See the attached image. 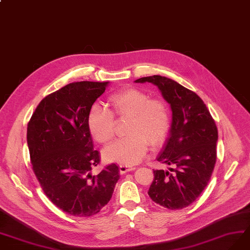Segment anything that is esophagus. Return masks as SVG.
<instances>
[{
	"label": "esophagus",
	"instance_id": "esophagus-1",
	"mask_svg": "<svg viewBox=\"0 0 250 250\" xmlns=\"http://www.w3.org/2000/svg\"><path fill=\"white\" fill-rule=\"evenodd\" d=\"M132 170H134V168H132V167H127V166H125V165L119 166V173L120 174H125Z\"/></svg>",
	"mask_w": 250,
	"mask_h": 250
}]
</instances>
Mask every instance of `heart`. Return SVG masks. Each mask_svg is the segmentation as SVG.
Wrapping results in <instances>:
<instances>
[{
	"instance_id": "obj_1",
	"label": "heart",
	"mask_w": 250,
	"mask_h": 250,
	"mask_svg": "<svg viewBox=\"0 0 250 250\" xmlns=\"http://www.w3.org/2000/svg\"><path fill=\"white\" fill-rule=\"evenodd\" d=\"M109 110L94 106L87 117V126L96 141L106 144L115 136V120L128 118L126 134L130 135L106 147L104 158L125 166L140 163L148 145L159 147L168 138L172 125L169 104L163 99H150L145 91L135 87L120 89L108 98Z\"/></svg>"
}]
</instances>
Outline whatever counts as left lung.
<instances>
[{
    "instance_id": "obj_1",
    "label": "left lung",
    "mask_w": 250,
    "mask_h": 250,
    "mask_svg": "<svg viewBox=\"0 0 250 250\" xmlns=\"http://www.w3.org/2000/svg\"><path fill=\"white\" fill-rule=\"evenodd\" d=\"M135 82L158 86L172 110L170 133L156 160L174 168L153 170L148 195L165 208H186L205 189L214 169L218 139L214 119L196 92L176 81L153 75Z\"/></svg>"
}]
</instances>
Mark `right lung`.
I'll return each mask as SVG.
<instances>
[{"instance_id": "1", "label": "right lung", "mask_w": 250, "mask_h": 250, "mask_svg": "<svg viewBox=\"0 0 250 250\" xmlns=\"http://www.w3.org/2000/svg\"><path fill=\"white\" fill-rule=\"evenodd\" d=\"M108 83L67 84L45 97L27 124L26 140L36 177L53 204L74 216L99 213L119 179L115 164L91 174L100 154L94 149L87 117Z\"/></svg>"}]
</instances>
